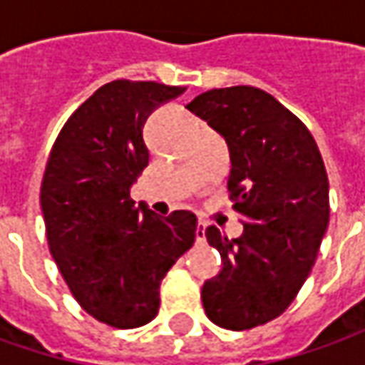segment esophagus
Returning a JSON list of instances; mask_svg holds the SVG:
<instances>
[{"mask_svg":"<svg viewBox=\"0 0 365 365\" xmlns=\"http://www.w3.org/2000/svg\"><path fill=\"white\" fill-rule=\"evenodd\" d=\"M205 227H207V225H205L203 221H199V223H197V232H195V237H197V242H199V244H201V242H205Z\"/></svg>","mask_w":365,"mask_h":365,"instance_id":"obj_1","label":"esophagus"}]
</instances>
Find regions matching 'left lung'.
<instances>
[{
	"mask_svg": "<svg viewBox=\"0 0 365 365\" xmlns=\"http://www.w3.org/2000/svg\"><path fill=\"white\" fill-rule=\"evenodd\" d=\"M189 111L225 140L227 187L244 223L237 240L205 230L221 254V272L207 280V317L244 331L282 315L304 284L329 225V180L307 125L256 87L211 89Z\"/></svg>",
	"mask_w": 365,
	"mask_h": 365,
	"instance_id": "left-lung-1",
	"label": "left lung"
}]
</instances>
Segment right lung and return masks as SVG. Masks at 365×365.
<instances>
[{
  "mask_svg": "<svg viewBox=\"0 0 365 365\" xmlns=\"http://www.w3.org/2000/svg\"><path fill=\"white\" fill-rule=\"evenodd\" d=\"M185 87L113 81L68 118L50 150L40 207L52 258L77 302L118 329L150 323L160 282L195 244L197 217H160L130 189L148 166L144 123Z\"/></svg>",
  "mask_w": 365,
  "mask_h": 365,
  "instance_id": "add662e5",
  "label": "right lung"
}]
</instances>
